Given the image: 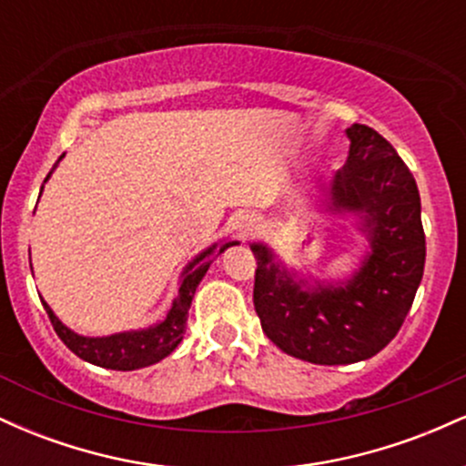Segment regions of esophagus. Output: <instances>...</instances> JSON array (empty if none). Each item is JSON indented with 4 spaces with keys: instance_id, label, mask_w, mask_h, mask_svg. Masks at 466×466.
<instances>
[{
    "instance_id": "1",
    "label": "esophagus",
    "mask_w": 466,
    "mask_h": 466,
    "mask_svg": "<svg viewBox=\"0 0 466 466\" xmlns=\"http://www.w3.org/2000/svg\"><path fill=\"white\" fill-rule=\"evenodd\" d=\"M238 229L243 237H251L256 232V218L254 217H243L238 223Z\"/></svg>"
}]
</instances>
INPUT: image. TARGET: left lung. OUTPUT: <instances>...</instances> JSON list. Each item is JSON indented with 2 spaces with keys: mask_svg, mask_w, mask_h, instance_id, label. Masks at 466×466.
Instances as JSON below:
<instances>
[{
  "mask_svg": "<svg viewBox=\"0 0 466 466\" xmlns=\"http://www.w3.org/2000/svg\"><path fill=\"white\" fill-rule=\"evenodd\" d=\"M346 166L319 184V215L352 218L366 245L357 269L318 278L293 269L269 245L256 256L254 307L265 335L287 355L319 366L370 360L399 333L425 267V232L414 175L386 137L366 125L346 129Z\"/></svg>",
  "mask_w": 466,
  "mask_h": 466,
  "instance_id": "8db88e82",
  "label": "left lung"
}]
</instances>
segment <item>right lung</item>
Masks as SVG:
<instances>
[{"instance_id": "add662e5", "label": "right lung", "mask_w": 466, "mask_h": 466, "mask_svg": "<svg viewBox=\"0 0 466 466\" xmlns=\"http://www.w3.org/2000/svg\"><path fill=\"white\" fill-rule=\"evenodd\" d=\"M63 157H66V155H61L58 162H61ZM58 162L55 164V168ZM55 168L47 173L46 181L52 177ZM41 192H44V186H41ZM232 245H238V240H218V243H212L210 248L201 249L199 254L181 269L177 282V298L170 304L168 313L164 315V319L147 326V329H131L122 330V333H111L103 337L78 335L76 330H72L56 318V313L52 311L50 304L46 300L41 302H44L46 313L50 315V322L55 326L56 335L63 339V344H66L74 355H78L83 361H89L100 368H109V370H137V368L153 366V363L168 357L170 352L177 349L179 341L184 339L186 322H188V309L201 278L206 276L208 267L215 263L217 256H221L223 251L232 248Z\"/></svg>"}]
</instances>
